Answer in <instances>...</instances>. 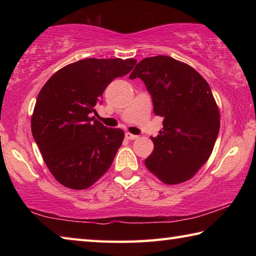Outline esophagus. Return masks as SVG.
Here are the masks:
<instances>
[{
	"instance_id": "1",
	"label": "esophagus",
	"mask_w": 256,
	"mask_h": 256,
	"mask_svg": "<svg viewBox=\"0 0 256 256\" xmlns=\"http://www.w3.org/2000/svg\"><path fill=\"white\" fill-rule=\"evenodd\" d=\"M125 138H128V140H136V138H138V136H134V134H131V133H125Z\"/></svg>"
}]
</instances>
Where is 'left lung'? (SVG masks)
Masks as SVG:
<instances>
[{
  "label": "left lung",
  "mask_w": 256,
  "mask_h": 256,
  "mask_svg": "<svg viewBox=\"0 0 256 256\" xmlns=\"http://www.w3.org/2000/svg\"><path fill=\"white\" fill-rule=\"evenodd\" d=\"M144 82L154 115L164 118L146 167L166 184L190 180L209 159L220 128L210 86L193 68L170 56L138 62L130 79Z\"/></svg>",
  "instance_id": "obj_1"
}]
</instances>
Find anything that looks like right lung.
Here are the masks:
<instances>
[{
  "label": "right lung",
  "mask_w": 256,
  "mask_h": 256,
  "mask_svg": "<svg viewBox=\"0 0 256 256\" xmlns=\"http://www.w3.org/2000/svg\"><path fill=\"white\" fill-rule=\"evenodd\" d=\"M134 58H86L60 68L37 97L32 132L42 159L60 184L92 186L110 167L124 138L120 128L90 118L104 90L136 66Z\"/></svg>",
  "instance_id": "right-lung-1"
}]
</instances>
